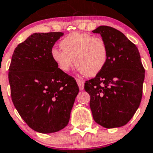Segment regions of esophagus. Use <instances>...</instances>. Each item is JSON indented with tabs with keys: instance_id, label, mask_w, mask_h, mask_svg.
I'll list each match as a JSON object with an SVG mask.
<instances>
[{
	"instance_id": "esophagus-1",
	"label": "esophagus",
	"mask_w": 153,
	"mask_h": 153,
	"mask_svg": "<svg viewBox=\"0 0 153 153\" xmlns=\"http://www.w3.org/2000/svg\"><path fill=\"white\" fill-rule=\"evenodd\" d=\"M76 82L78 85L79 89L80 90L84 89V81L82 80V79H79V78H76Z\"/></svg>"
}]
</instances>
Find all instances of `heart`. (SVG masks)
I'll list each match as a JSON object with an SVG mask.
<instances>
[{
	"label": "heart",
	"mask_w": 153,
	"mask_h": 153,
	"mask_svg": "<svg viewBox=\"0 0 153 153\" xmlns=\"http://www.w3.org/2000/svg\"><path fill=\"white\" fill-rule=\"evenodd\" d=\"M62 50L53 48L51 57L58 68L68 71L74 65L82 74L95 76L105 66L108 58L107 44L101 37L88 33L72 32L60 42Z\"/></svg>",
	"instance_id": "b5f03b06"
}]
</instances>
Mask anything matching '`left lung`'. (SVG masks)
<instances>
[{
  "label": "left lung",
  "instance_id": "1",
  "mask_svg": "<svg viewBox=\"0 0 153 153\" xmlns=\"http://www.w3.org/2000/svg\"><path fill=\"white\" fill-rule=\"evenodd\" d=\"M92 32L101 34L108 50L104 68L85 83L93 119L105 128L121 127L140 105L145 69L137 47L121 31L99 26Z\"/></svg>",
  "mask_w": 153,
  "mask_h": 153
}]
</instances>
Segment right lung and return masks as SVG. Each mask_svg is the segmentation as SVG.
<instances>
[{
  "label": "right lung",
  "mask_w": 153,
  "mask_h": 153,
  "mask_svg": "<svg viewBox=\"0 0 153 153\" xmlns=\"http://www.w3.org/2000/svg\"><path fill=\"white\" fill-rule=\"evenodd\" d=\"M62 32L34 33L12 55L8 78L14 107L30 128L41 133L65 127L79 88L75 78L51 59Z\"/></svg>",
  "instance_id": "1"
}]
</instances>
